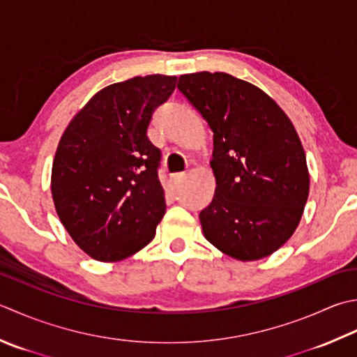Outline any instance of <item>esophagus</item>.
<instances>
[{
  "label": "esophagus",
  "instance_id": "34e87169",
  "mask_svg": "<svg viewBox=\"0 0 357 357\" xmlns=\"http://www.w3.org/2000/svg\"><path fill=\"white\" fill-rule=\"evenodd\" d=\"M184 179H185V173H174V174H172V181H173L174 185H179Z\"/></svg>",
  "mask_w": 357,
  "mask_h": 357
}]
</instances>
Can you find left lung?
Masks as SVG:
<instances>
[{
	"mask_svg": "<svg viewBox=\"0 0 357 357\" xmlns=\"http://www.w3.org/2000/svg\"><path fill=\"white\" fill-rule=\"evenodd\" d=\"M213 131L216 187L199 213L206 240L241 261L274 254L297 229L310 195L305 150L275 100L226 73L179 77Z\"/></svg>",
	"mask_w": 357,
	"mask_h": 357,
	"instance_id": "1",
	"label": "left lung"
}]
</instances>
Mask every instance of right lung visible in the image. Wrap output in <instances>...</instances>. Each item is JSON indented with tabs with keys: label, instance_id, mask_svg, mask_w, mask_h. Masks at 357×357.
<instances>
[{
	"label": "right lung",
	"instance_id": "1",
	"mask_svg": "<svg viewBox=\"0 0 357 357\" xmlns=\"http://www.w3.org/2000/svg\"><path fill=\"white\" fill-rule=\"evenodd\" d=\"M174 75L113 83L91 97L55 151L51 190L61 225L99 261H121L145 248L165 213L158 178L160 150L146 128L176 86Z\"/></svg>",
	"mask_w": 357,
	"mask_h": 357
}]
</instances>
